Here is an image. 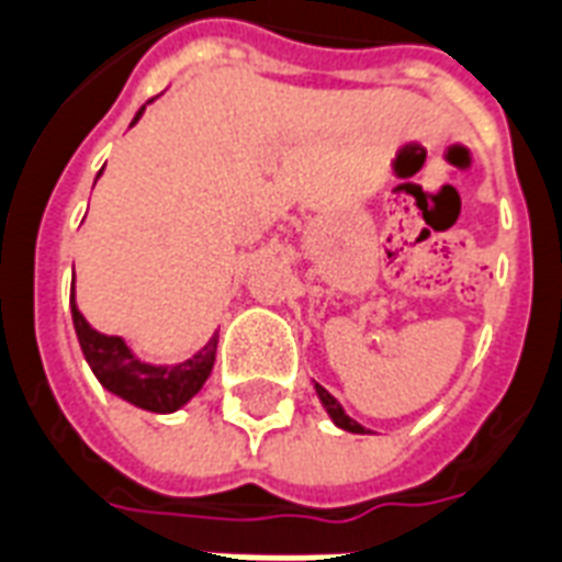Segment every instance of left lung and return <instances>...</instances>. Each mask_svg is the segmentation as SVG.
Listing matches in <instances>:
<instances>
[{"instance_id":"8db88e82","label":"left lung","mask_w":562,"mask_h":562,"mask_svg":"<svg viewBox=\"0 0 562 562\" xmlns=\"http://www.w3.org/2000/svg\"><path fill=\"white\" fill-rule=\"evenodd\" d=\"M315 393H318V402H322L324 411H327V417L334 419L339 429L351 431V435H369V431H366L363 426L357 423V419H351V417H348V414H345L342 405H339V402H336V398L330 396V393H327V390H324L322 384H315Z\"/></svg>"}]
</instances>
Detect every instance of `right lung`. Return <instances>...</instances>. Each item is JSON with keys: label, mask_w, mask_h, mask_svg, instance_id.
Here are the masks:
<instances>
[{"label": "right lung", "mask_w": 562, "mask_h": 562, "mask_svg": "<svg viewBox=\"0 0 562 562\" xmlns=\"http://www.w3.org/2000/svg\"><path fill=\"white\" fill-rule=\"evenodd\" d=\"M145 106L136 112L131 127L143 119ZM70 315H74V330L80 339L82 357L91 366L94 378L101 381L103 390L112 396L131 402L136 408L151 411V414H176L196 396L211 378L214 360H217V334L211 336L205 348L187 357L181 363H145L133 355L131 345L122 336H106L94 330L86 315L77 306V294L70 285Z\"/></svg>", "instance_id": "add662e5"}]
</instances>
